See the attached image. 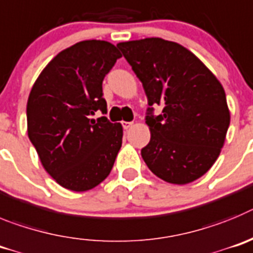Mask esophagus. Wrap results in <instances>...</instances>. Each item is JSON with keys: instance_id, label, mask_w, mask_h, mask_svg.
Returning <instances> with one entry per match:
<instances>
[{"instance_id": "esophagus-1", "label": "esophagus", "mask_w": 253, "mask_h": 253, "mask_svg": "<svg viewBox=\"0 0 253 253\" xmlns=\"http://www.w3.org/2000/svg\"><path fill=\"white\" fill-rule=\"evenodd\" d=\"M132 125H133V124H132V122H126V121L122 122V126H124L125 129H128L129 127L132 126Z\"/></svg>"}]
</instances>
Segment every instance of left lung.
Segmentation results:
<instances>
[{"instance_id": "8db88e82", "label": "left lung", "mask_w": 253, "mask_h": 253, "mask_svg": "<svg viewBox=\"0 0 253 253\" xmlns=\"http://www.w3.org/2000/svg\"><path fill=\"white\" fill-rule=\"evenodd\" d=\"M147 95L151 138L141 150L149 169L164 181L184 185L197 180L218 159L231 115L217 77L198 56L174 42L147 38L118 42Z\"/></svg>"}]
</instances>
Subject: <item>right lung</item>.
<instances>
[{
	"label": "right lung",
	"mask_w": 253,
	"mask_h": 253,
	"mask_svg": "<svg viewBox=\"0 0 253 253\" xmlns=\"http://www.w3.org/2000/svg\"><path fill=\"white\" fill-rule=\"evenodd\" d=\"M121 56L108 42H77L54 56L31 88L27 135L44 169L63 188L87 192L112 170L122 125L90 116L107 111L102 82Z\"/></svg>",
	"instance_id": "obj_1"
}]
</instances>
